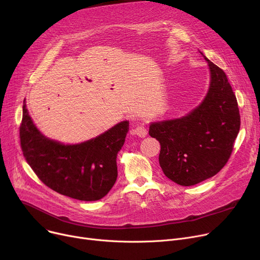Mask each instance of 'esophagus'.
Returning a JSON list of instances; mask_svg holds the SVG:
<instances>
[{
	"mask_svg": "<svg viewBox=\"0 0 260 260\" xmlns=\"http://www.w3.org/2000/svg\"><path fill=\"white\" fill-rule=\"evenodd\" d=\"M133 132H134V134H135V135H137L138 137H140V138H144L145 136L147 135V131H146L145 126H144V125H142V124L137 125V126H135V128L133 129Z\"/></svg>",
	"mask_w": 260,
	"mask_h": 260,
	"instance_id": "34e87169",
	"label": "esophagus"
}]
</instances>
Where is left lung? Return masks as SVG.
I'll return each mask as SVG.
<instances>
[{
    "instance_id": "left-lung-1",
    "label": "left lung",
    "mask_w": 260,
    "mask_h": 260,
    "mask_svg": "<svg viewBox=\"0 0 260 260\" xmlns=\"http://www.w3.org/2000/svg\"><path fill=\"white\" fill-rule=\"evenodd\" d=\"M199 52L210 70L206 97L185 116L151 122L148 131L161 145L163 173L183 186L207 180L225 166L240 128L237 100L224 72Z\"/></svg>"
}]
</instances>
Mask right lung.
<instances>
[{
  "instance_id": "1",
  "label": "right lung",
  "mask_w": 260,
  "mask_h": 260,
  "mask_svg": "<svg viewBox=\"0 0 260 260\" xmlns=\"http://www.w3.org/2000/svg\"><path fill=\"white\" fill-rule=\"evenodd\" d=\"M128 129L129 122L125 120L95 138L64 144L39 131L23 102L20 139L27 163L48 187L77 200H99L114 186L117 155Z\"/></svg>"
}]
</instances>
